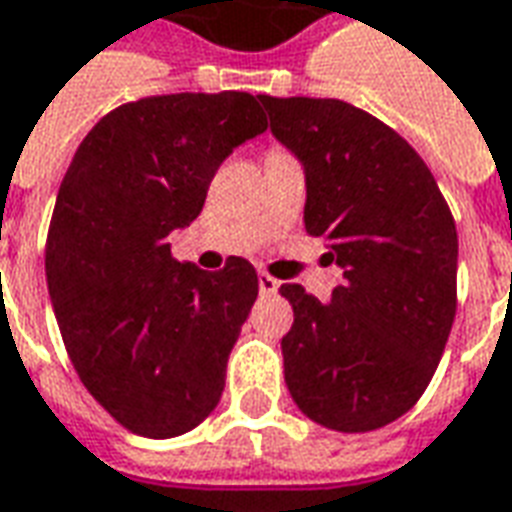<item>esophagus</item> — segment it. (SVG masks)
Returning <instances> with one entry per match:
<instances>
[{
	"mask_svg": "<svg viewBox=\"0 0 512 512\" xmlns=\"http://www.w3.org/2000/svg\"><path fill=\"white\" fill-rule=\"evenodd\" d=\"M257 285H260V293H277V288H280V282L274 280L271 274H266V271H260L257 274Z\"/></svg>",
	"mask_w": 512,
	"mask_h": 512,
	"instance_id": "34e87169",
	"label": "esophagus"
}]
</instances>
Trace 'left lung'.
Returning <instances> with one entry per match:
<instances>
[{
    "label": "left lung",
    "mask_w": 512,
    "mask_h": 512,
    "mask_svg": "<svg viewBox=\"0 0 512 512\" xmlns=\"http://www.w3.org/2000/svg\"><path fill=\"white\" fill-rule=\"evenodd\" d=\"M274 138L302 160L305 230L343 282L321 305L282 285L296 407L338 432L380 430L427 391L457 310V230L438 182L405 138L341 99L260 96Z\"/></svg>",
    "instance_id": "1"
}]
</instances>
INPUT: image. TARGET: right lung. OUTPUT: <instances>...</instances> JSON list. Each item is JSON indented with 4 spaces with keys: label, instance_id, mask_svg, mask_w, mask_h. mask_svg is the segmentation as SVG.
<instances>
[{
    "label": "right lung",
    "instance_id": "obj_1",
    "mask_svg": "<svg viewBox=\"0 0 512 512\" xmlns=\"http://www.w3.org/2000/svg\"><path fill=\"white\" fill-rule=\"evenodd\" d=\"M266 127L244 91L146 96L110 110L60 182L46 235L57 327L82 385L135 435L174 438L219 405L257 274L244 257L221 271L177 263L166 238Z\"/></svg>",
    "mask_w": 512,
    "mask_h": 512
}]
</instances>
